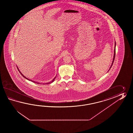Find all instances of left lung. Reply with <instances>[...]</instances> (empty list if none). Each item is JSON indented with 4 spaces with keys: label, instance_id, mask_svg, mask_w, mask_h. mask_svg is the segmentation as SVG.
<instances>
[{
    "label": "left lung",
    "instance_id": "8db88e82",
    "mask_svg": "<svg viewBox=\"0 0 133 133\" xmlns=\"http://www.w3.org/2000/svg\"><path fill=\"white\" fill-rule=\"evenodd\" d=\"M116 42H115V50H114V58H113V61H112V64H111V66H110V68H109V70L112 67V66L113 65V63H114V60H115V55H116ZM108 70V71H109Z\"/></svg>",
    "mask_w": 133,
    "mask_h": 133
}]
</instances>
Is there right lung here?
<instances>
[{
  "mask_svg": "<svg viewBox=\"0 0 133 133\" xmlns=\"http://www.w3.org/2000/svg\"><path fill=\"white\" fill-rule=\"evenodd\" d=\"M18 71H19V72H20V73L21 74V75H22V76H23L24 77H25V79H28V80H29V81H32V82H34V83H37V84H39V83H37V82H35V81H33L31 80H30V79H28V78H26V77H25V76H24V75H23L21 73V72H20V71H19V70H18ZM56 78V77H55L54 78V79H53V80H52L51 81V82H49V83H46V84H50V83H52V82H54V80L55 79V78Z\"/></svg>",
  "mask_w": 133,
  "mask_h": 133,
  "instance_id": "add662e5",
  "label": "right lung"
}]
</instances>
